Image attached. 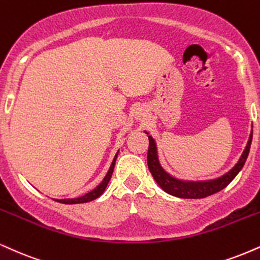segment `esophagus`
Instances as JSON below:
<instances>
[{"mask_svg":"<svg viewBox=\"0 0 260 260\" xmlns=\"http://www.w3.org/2000/svg\"><path fill=\"white\" fill-rule=\"evenodd\" d=\"M145 116H146V114H145V112H143L142 110H139V111L136 112V118H137V120H142V118H144Z\"/></svg>","mask_w":260,"mask_h":260,"instance_id":"34e87169","label":"esophagus"}]
</instances>
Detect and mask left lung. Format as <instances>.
I'll return each instance as SVG.
<instances>
[{
	"instance_id": "8db88e82",
	"label": "left lung",
	"mask_w": 260,
	"mask_h": 260,
	"mask_svg": "<svg viewBox=\"0 0 260 260\" xmlns=\"http://www.w3.org/2000/svg\"><path fill=\"white\" fill-rule=\"evenodd\" d=\"M145 133L149 134L146 131ZM252 136L253 131H251L248 142H247V145L243 150L242 155H241L240 160L229 172H226L223 176L209 180H184L171 176L168 172L164 170V167L160 164V160H158L157 145H156L155 139L149 134V171L151 172L152 177H154L156 183L158 184V186L170 195L179 199H205L226 187L233 181L234 178L239 174V172L242 170L243 165L247 160V156L249 154V149H251Z\"/></svg>"
}]
</instances>
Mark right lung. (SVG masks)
<instances>
[{"label": "right lung", "instance_id": "1", "mask_svg": "<svg viewBox=\"0 0 260 260\" xmlns=\"http://www.w3.org/2000/svg\"><path fill=\"white\" fill-rule=\"evenodd\" d=\"M117 155H118V151L116 152V155H115L114 160H112L110 168H109L108 173H106V176L104 177V179H103L102 183H100L96 187H94V189H93L92 191L84 193L83 196H80V198H76V199H62V200L54 199L55 201H58V202H60V203H65V205H75V203H84V202H89V201H93V200L98 199L99 196L102 195L103 192H104V190L106 189V185H108L109 181H110V178L112 176V172H114L115 162H116Z\"/></svg>", "mask_w": 260, "mask_h": 260}]
</instances>
